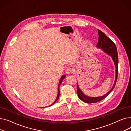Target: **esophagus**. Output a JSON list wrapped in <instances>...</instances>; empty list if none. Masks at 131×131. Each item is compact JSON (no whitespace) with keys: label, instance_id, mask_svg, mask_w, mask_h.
I'll return each instance as SVG.
<instances>
[{"label":"esophagus","instance_id":"obj_1","mask_svg":"<svg viewBox=\"0 0 131 131\" xmlns=\"http://www.w3.org/2000/svg\"><path fill=\"white\" fill-rule=\"evenodd\" d=\"M65 72H66V74L69 75V74H71L73 72V70L71 67H67L66 69Z\"/></svg>","mask_w":131,"mask_h":131}]
</instances>
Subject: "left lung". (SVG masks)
Instances as JSON below:
<instances>
[{
	"instance_id": "obj_1",
	"label": "left lung",
	"mask_w": 131,
	"mask_h": 131,
	"mask_svg": "<svg viewBox=\"0 0 131 131\" xmlns=\"http://www.w3.org/2000/svg\"><path fill=\"white\" fill-rule=\"evenodd\" d=\"M98 31L99 34V38L97 47L98 48H100V49H102L105 53H106L107 54H108L109 56H111L112 57L116 67V77L114 85L113 86L111 90H110V91H109L105 95L98 97H91L84 94L80 89L77 82V92L78 97L82 101H83L85 103H88V104L98 102L105 99L107 96L112 92V91L113 90V89L115 88L118 76V58L117 50L116 45L111 39L106 36V35L104 32H102L101 31L99 30H98Z\"/></svg>"
}]
</instances>
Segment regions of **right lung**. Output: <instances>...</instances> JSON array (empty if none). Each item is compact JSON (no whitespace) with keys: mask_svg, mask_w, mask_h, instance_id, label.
Returning a JSON list of instances; mask_svg holds the SVG:
<instances>
[{"mask_svg":"<svg viewBox=\"0 0 131 131\" xmlns=\"http://www.w3.org/2000/svg\"><path fill=\"white\" fill-rule=\"evenodd\" d=\"M65 77H66V75H63V76L61 77V79H60V80L59 83V84H58V94H57V98H56V100H55V101H54V102L53 103V104H52L51 105H50V106H47V107H50V106H51L52 105H53L54 104V103L57 101V100L58 99V98H59V95H60L59 86H60V85L61 83L62 82V81H63V80H64V79Z\"/></svg>","mask_w":131,"mask_h":131,"instance_id":"obj_1","label":"right lung"}]
</instances>
